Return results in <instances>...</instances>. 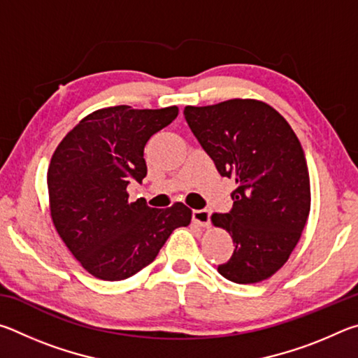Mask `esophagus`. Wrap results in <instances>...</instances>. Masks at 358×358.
Wrapping results in <instances>:
<instances>
[{
    "label": "esophagus",
    "instance_id": "obj_1",
    "mask_svg": "<svg viewBox=\"0 0 358 358\" xmlns=\"http://www.w3.org/2000/svg\"><path fill=\"white\" fill-rule=\"evenodd\" d=\"M210 217H211V213H210V210H207V208L192 211V221L199 224L201 227H208L210 226Z\"/></svg>",
    "mask_w": 358,
    "mask_h": 358
}]
</instances>
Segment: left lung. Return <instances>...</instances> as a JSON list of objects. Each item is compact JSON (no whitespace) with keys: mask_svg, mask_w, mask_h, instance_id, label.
I'll use <instances>...</instances> for the list:
<instances>
[{"mask_svg":"<svg viewBox=\"0 0 358 358\" xmlns=\"http://www.w3.org/2000/svg\"><path fill=\"white\" fill-rule=\"evenodd\" d=\"M183 113L221 177L237 183L229 213L211 216L235 246L217 271L237 284L264 281L287 262L310 215V173L300 141L287 121L260 101L187 106Z\"/></svg>","mask_w":358,"mask_h":358,"instance_id":"8db88e82","label":"left lung"}]
</instances>
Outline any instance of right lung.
<instances>
[{
	"mask_svg": "<svg viewBox=\"0 0 358 358\" xmlns=\"http://www.w3.org/2000/svg\"><path fill=\"white\" fill-rule=\"evenodd\" d=\"M178 117V107L115 106L90 113L66 136L47 172L57 232L85 270L121 281L150 265L171 234L191 222L181 202L151 208L129 202L128 185L147 177L145 145Z\"/></svg>",
	"mask_w": 358,
	"mask_h": 358,
	"instance_id": "add662e5",
	"label": "right lung"
}]
</instances>
